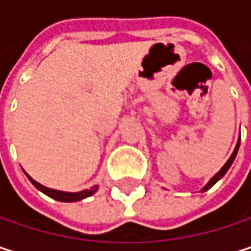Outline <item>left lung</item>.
Here are the masks:
<instances>
[{
	"instance_id": "left-lung-1",
	"label": "left lung",
	"mask_w": 251,
	"mask_h": 251,
	"mask_svg": "<svg viewBox=\"0 0 251 251\" xmlns=\"http://www.w3.org/2000/svg\"><path fill=\"white\" fill-rule=\"evenodd\" d=\"M238 147H240V139H238V142H237V145H235V148H234V151H232V154H231V157L228 158V161H226V164L223 166V169L217 173V175L214 176L206 184H205V187H202V192H205V190H208V189H211L220 178H223L224 177V175H226V172H228V169L231 167V164L234 163V160H235V155H237V152H238Z\"/></svg>"
}]
</instances>
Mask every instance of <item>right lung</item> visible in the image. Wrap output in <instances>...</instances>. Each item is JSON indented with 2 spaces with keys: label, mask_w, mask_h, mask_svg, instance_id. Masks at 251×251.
<instances>
[{
  "label": "right lung",
  "mask_w": 251,
  "mask_h": 251,
  "mask_svg": "<svg viewBox=\"0 0 251 251\" xmlns=\"http://www.w3.org/2000/svg\"><path fill=\"white\" fill-rule=\"evenodd\" d=\"M25 176H27V177H28V180L34 184V187H36V189H39L40 192H43V193H45V195H48L49 198H52V199H55V201H59V202H76V201L85 199V198H88V196L94 195V193L97 192V189H99V186H94V187H91V189H85V190L75 192V193H73V192H62V190L49 189V187H46V186H43V184L37 183L36 180H33V178L27 175V173H25Z\"/></svg>",
  "instance_id": "right-lung-1"
}]
</instances>
